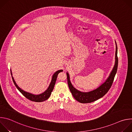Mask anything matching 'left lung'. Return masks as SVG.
<instances>
[{
  "mask_svg": "<svg viewBox=\"0 0 132 132\" xmlns=\"http://www.w3.org/2000/svg\"><path fill=\"white\" fill-rule=\"evenodd\" d=\"M116 43V62L111 72L110 76L105 80V81L98 88L92 90L89 92H81L75 87H73L70 81L69 75L67 72V82L69 90L72 94L73 98L78 102L82 103H88L95 101L98 99L103 97L108 92L113 82L116 74L117 71L118 66V47Z\"/></svg>",
  "mask_w": 132,
  "mask_h": 132,
  "instance_id": "left-lung-1",
  "label": "left lung"
}]
</instances>
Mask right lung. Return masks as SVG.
<instances>
[{
  "label": "right lung",
  "mask_w": 132,
  "mask_h": 132,
  "mask_svg": "<svg viewBox=\"0 0 132 132\" xmlns=\"http://www.w3.org/2000/svg\"><path fill=\"white\" fill-rule=\"evenodd\" d=\"M10 71H11V75L12 76V79L14 85L15 86L16 88L19 90V91L22 94V95L28 99H29L32 101H34V102H43L44 101H45L46 100L48 99V98L50 97V96L51 95V93L54 89L56 79H57L58 74L60 72L63 71V70H57V71H56L53 75L51 82L48 88L42 93H41V94H40V95H35L31 93H29L28 92L24 91V90H22L19 87L12 77L11 70H10Z\"/></svg>",
  "instance_id": "1"
}]
</instances>
